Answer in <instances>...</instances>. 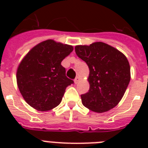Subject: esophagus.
<instances>
[{
    "label": "esophagus",
    "instance_id": "34e87169",
    "mask_svg": "<svg viewBox=\"0 0 148 148\" xmlns=\"http://www.w3.org/2000/svg\"><path fill=\"white\" fill-rule=\"evenodd\" d=\"M79 81H80V77H77L76 78L74 79V83L77 84L78 83Z\"/></svg>",
    "mask_w": 148,
    "mask_h": 148
}]
</instances>
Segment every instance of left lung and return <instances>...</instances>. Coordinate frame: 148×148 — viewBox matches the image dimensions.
<instances>
[{
    "instance_id": "left-lung-1",
    "label": "left lung",
    "mask_w": 148,
    "mask_h": 148,
    "mask_svg": "<svg viewBox=\"0 0 148 148\" xmlns=\"http://www.w3.org/2000/svg\"><path fill=\"white\" fill-rule=\"evenodd\" d=\"M75 52L90 70V89L81 95L83 105L98 113L114 108L124 96L131 80V68L126 57L103 42L76 46Z\"/></svg>"
}]
</instances>
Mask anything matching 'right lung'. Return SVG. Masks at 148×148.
<instances>
[{"label":"right lung","instance_id":"1","mask_svg":"<svg viewBox=\"0 0 148 148\" xmlns=\"http://www.w3.org/2000/svg\"><path fill=\"white\" fill-rule=\"evenodd\" d=\"M72 51L71 45L47 40L36 45L24 57L17 68V82L29 105L46 111L60 104L67 87L74 84L60 64Z\"/></svg>","mask_w":148,"mask_h":148}]
</instances>
